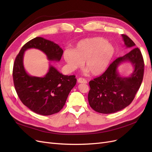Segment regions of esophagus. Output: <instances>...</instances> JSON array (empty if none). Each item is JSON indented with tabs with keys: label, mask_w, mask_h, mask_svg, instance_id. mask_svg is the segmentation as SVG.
Here are the masks:
<instances>
[{
	"label": "esophagus",
	"mask_w": 152,
	"mask_h": 152,
	"mask_svg": "<svg viewBox=\"0 0 152 152\" xmlns=\"http://www.w3.org/2000/svg\"><path fill=\"white\" fill-rule=\"evenodd\" d=\"M78 82H79V83L87 84V81L85 79H84V78H79V79H78Z\"/></svg>",
	"instance_id": "esophagus-1"
}]
</instances>
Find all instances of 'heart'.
Masks as SVG:
<instances>
[{"label":"heart","instance_id":"obj_1","mask_svg":"<svg viewBox=\"0 0 152 152\" xmlns=\"http://www.w3.org/2000/svg\"><path fill=\"white\" fill-rule=\"evenodd\" d=\"M115 53V48L107 40L96 37L79 41L74 50H65L63 58L70 71L80 68L85 62L87 71L98 75L108 68Z\"/></svg>","mask_w":152,"mask_h":152}]
</instances>
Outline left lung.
Masks as SVG:
<instances>
[{
    "label": "left lung",
    "instance_id": "left-lung-1",
    "mask_svg": "<svg viewBox=\"0 0 152 152\" xmlns=\"http://www.w3.org/2000/svg\"><path fill=\"white\" fill-rule=\"evenodd\" d=\"M127 48L133 49L117 58L103 74L89 82L88 101L90 107L101 113H112L125 108L134 99L139 90L144 74V61L139 48L126 35L122 34ZM124 62H130L134 67L129 77H121L117 70Z\"/></svg>",
    "mask_w": 152,
    "mask_h": 152
}]
</instances>
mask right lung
Listing matches in <instances>:
<instances>
[{"mask_svg": "<svg viewBox=\"0 0 152 152\" xmlns=\"http://www.w3.org/2000/svg\"><path fill=\"white\" fill-rule=\"evenodd\" d=\"M31 48L41 50L49 61H60L63 50L53 41L35 37L22 47L14 63V85L21 102L36 113L50 115L63 108L77 79L75 75H63L52 65L43 77L28 75L24 68L23 56Z\"/></svg>", "mask_w": 152, "mask_h": 152, "instance_id": "right-lung-1", "label": "right lung"}]
</instances>
